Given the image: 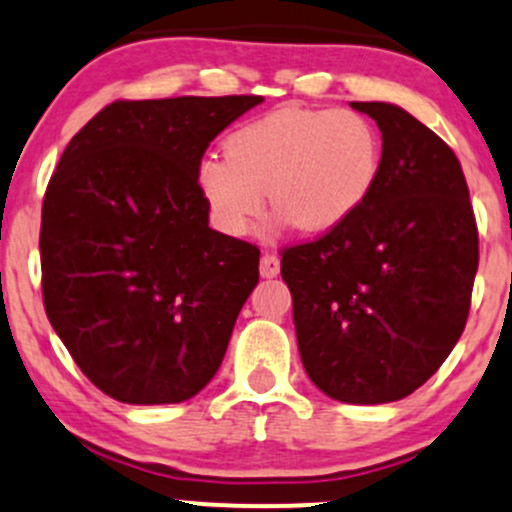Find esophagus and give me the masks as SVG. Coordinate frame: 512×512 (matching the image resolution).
Listing matches in <instances>:
<instances>
[{"label": "esophagus", "mask_w": 512, "mask_h": 512, "mask_svg": "<svg viewBox=\"0 0 512 512\" xmlns=\"http://www.w3.org/2000/svg\"><path fill=\"white\" fill-rule=\"evenodd\" d=\"M279 267H282V262H279V257L274 255V252H265V255H262V260H260V274H262V277H267V279L277 277Z\"/></svg>", "instance_id": "esophagus-1"}]
</instances>
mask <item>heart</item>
<instances>
[{"instance_id": "obj_1", "label": "heart", "mask_w": 512, "mask_h": 512, "mask_svg": "<svg viewBox=\"0 0 512 512\" xmlns=\"http://www.w3.org/2000/svg\"><path fill=\"white\" fill-rule=\"evenodd\" d=\"M381 174V136L355 109H279L226 138L196 182L211 221L245 235L269 206L301 233H328L362 211Z\"/></svg>"}]
</instances>
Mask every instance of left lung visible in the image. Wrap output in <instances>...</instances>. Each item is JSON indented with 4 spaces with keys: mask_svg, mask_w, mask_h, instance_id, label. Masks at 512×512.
I'll return each mask as SVG.
<instances>
[{
    "mask_svg": "<svg viewBox=\"0 0 512 512\" xmlns=\"http://www.w3.org/2000/svg\"><path fill=\"white\" fill-rule=\"evenodd\" d=\"M381 131V174L357 216L282 250L301 362L342 403L401 401L462 338L479 230L457 155L401 106L352 101Z\"/></svg>",
    "mask_w": 512,
    "mask_h": 512,
    "instance_id": "8db88e82",
    "label": "left lung"
}]
</instances>
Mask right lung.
I'll return each mask as SVG.
<instances>
[{
	"label": "right lung",
	"mask_w": 512,
	"mask_h": 512,
	"mask_svg": "<svg viewBox=\"0 0 512 512\" xmlns=\"http://www.w3.org/2000/svg\"><path fill=\"white\" fill-rule=\"evenodd\" d=\"M260 101L119 99L67 143L43 199V306L106 396L182 403L221 367L260 250L209 228L196 172Z\"/></svg>",
	"instance_id": "right-lung-1"
}]
</instances>
